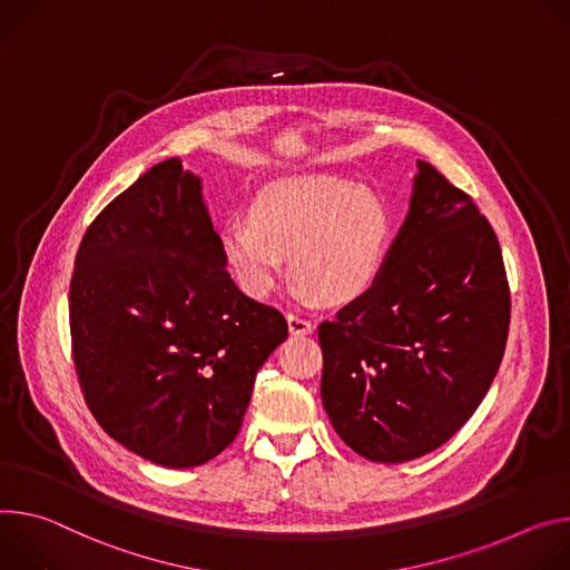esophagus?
<instances>
[{
	"label": "esophagus",
	"mask_w": 570,
	"mask_h": 570,
	"mask_svg": "<svg viewBox=\"0 0 570 570\" xmlns=\"http://www.w3.org/2000/svg\"><path fill=\"white\" fill-rule=\"evenodd\" d=\"M287 326H289V333L292 335H307L312 333V322L298 317V314H287Z\"/></svg>",
	"instance_id": "34e87169"
}]
</instances>
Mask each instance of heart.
Masks as SVG:
<instances>
[{"instance_id":"heart-1","label":"heart","mask_w":570,"mask_h":570,"mask_svg":"<svg viewBox=\"0 0 570 570\" xmlns=\"http://www.w3.org/2000/svg\"><path fill=\"white\" fill-rule=\"evenodd\" d=\"M248 219L219 228L222 256L239 287L265 298L292 276L303 292L344 305L377 278L392 237V215L371 189L331 174L281 178L263 187Z\"/></svg>"}]
</instances>
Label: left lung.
Here are the masks:
<instances>
[{
	"mask_svg": "<svg viewBox=\"0 0 570 570\" xmlns=\"http://www.w3.org/2000/svg\"><path fill=\"white\" fill-rule=\"evenodd\" d=\"M371 287L320 326L322 401L357 455L399 464L473 416L510 333V285L491 224L430 163Z\"/></svg>",
	"mask_w": 570,
	"mask_h": 570,
	"instance_id": "8db88e82",
	"label": "left lung"
}]
</instances>
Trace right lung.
Masks as SVG:
<instances>
[{
  "label": "right lung",
  "mask_w": 570,
  "mask_h": 570,
  "mask_svg": "<svg viewBox=\"0 0 570 570\" xmlns=\"http://www.w3.org/2000/svg\"><path fill=\"white\" fill-rule=\"evenodd\" d=\"M77 375L124 449L189 469L242 428L256 373L287 337L283 314L226 272L202 178L167 158L88 226L70 283Z\"/></svg>",
  "instance_id": "right-lung-1"
}]
</instances>
